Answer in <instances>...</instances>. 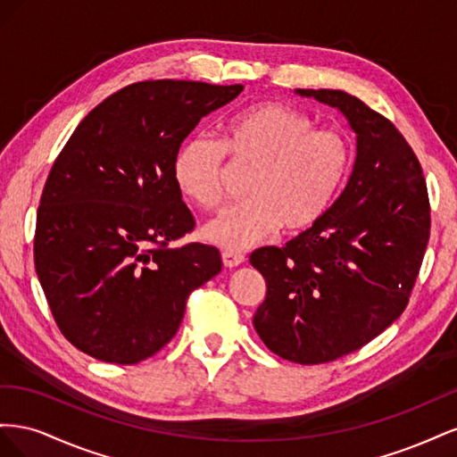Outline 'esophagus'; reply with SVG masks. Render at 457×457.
<instances>
[{"label": "esophagus", "instance_id": "1", "mask_svg": "<svg viewBox=\"0 0 457 457\" xmlns=\"http://www.w3.org/2000/svg\"><path fill=\"white\" fill-rule=\"evenodd\" d=\"M244 261H245V255H242V253H238V252H228V250L223 252V262H225L227 269L238 267V265H242Z\"/></svg>", "mask_w": 457, "mask_h": 457}]
</instances>
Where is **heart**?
I'll use <instances>...</instances> for the list:
<instances>
[{"label": "heart", "mask_w": 457, "mask_h": 457, "mask_svg": "<svg viewBox=\"0 0 457 457\" xmlns=\"http://www.w3.org/2000/svg\"><path fill=\"white\" fill-rule=\"evenodd\" d=\"M253 170L247 202L204 227V237L228 252L247 250L280 230L299 234L320 223L341 195L353 165V146L336 129L282 103H255L232 114L220 143L196 133L177 148L171 173L177 190L202 210L223 204L227 160Z\"/></svg>", "instance_id": "b5f03b06"}]
</instances>
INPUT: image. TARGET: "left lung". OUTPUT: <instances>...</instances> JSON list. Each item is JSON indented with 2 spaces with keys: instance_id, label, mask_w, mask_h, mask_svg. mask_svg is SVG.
Wrapping results in <instances>:
<instances>
[{
  "instance_id": "1",
  "label": "left lung",
  "mask_w": 457,
  "mask_h": 457,
  "mask_svg": "<svg viewBox=\"0 0 457 457\" xmlns=\"http://www.w3.org/2000/svg\"><path fill=\"white\" fill-rule=\"evenodd\" d=\"M356 135L353 173L320 223L250 255L267 297L253 326L284 361L322 364L364 347L404 312L431 228L420 160L393 123L339 89H295Z\"/></svg>"
}]
</instances>
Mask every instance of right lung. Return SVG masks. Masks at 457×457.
I'll list each match as a JSON object with an SVG mask.
<instances>
[{
    "label": "right lung",
    "mask_w": 457,
    "mask_h": 457,
    "mask_svg": "<svg viewBox=\"0 0 457 457\" xmlns=\"http://www.w3.org/2000/svg\"><path fill=\"white\" fill-rule=\"evenodd\" d=\"M244 86L139 81L81 120L39 200L36 272L62 336L110 364L168 345L187 299L220 272L217 247L170 245L195 228L171 165L198 121Z\"/></svg>",
    "instance_id": "obj_1"
}]
</instances>
